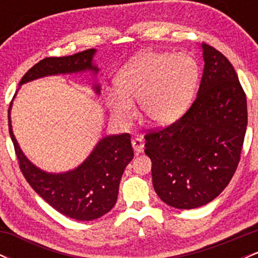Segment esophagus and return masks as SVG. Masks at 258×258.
Here are the masks:
<instances>
[{"label":"esophagus","instance_id":"esophagus-1","mask_svg":"<svg viewBox=\"0 0 258 258\" xmlns=\"http://www.w3.org/2000/svg\"><path fill=\"white\" fill-rule=\"evenodd\" d=\"M132 147L135 149V152L139 154L144 150V142L142 138H136L132 141Z\"/></svg>","mask_w":258,"mask_h":258}]
</instances>
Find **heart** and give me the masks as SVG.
<instances>
[{"mask_svg": "<svg viewBox=\"0 0 258 258\" xmlns=\"http://www.w3.org/2000/svg\"><path fill=\"white\" fill-rule=\"evenodd\" d=\"M199 78V64L188 53H141L116 74V92L108 93L106 105L117 122L128 126L136 116L132 100L138 99L150 122L168 125L189 108Z\"/></svg>", "mask_w": 258, "mask_h": 258, "instance_id": "b5f03b06", "label": "heart"}]
</instances>
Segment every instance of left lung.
Returning <instances> with one entry per match:
<instances>
[{
	"label": "left lung",
	"mask_w": 258,
	"mask_h": 258,
	"mask_svg": "<svg viewBox=\"0 0 258 258\" xmlns=\"http://www.w3.org/2000/svg\"><path fill=\"white\" fill-rule=\"evenodd\" d=\"M204 73L190 109L166 128L146 136L153 185L174 209L211 203L232 179L247 126L246 96L230 61L201 44Z\"/></svg>",
	"instance_id": "8db88e82"
}]
</instances>
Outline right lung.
<instances>
[{
    "mask_svg": "<svg viewBox=\"0 0 258 258\" xmlns=\"http://www.w3.org/2000/svg\"><path fill=\"white\" fill-rule=\"evenodd\" d=\"M96 53L97 49L91 48L69 57L44 58L23 76L19 87L46 76L88 72L97 75L99 69L93 61ZM92 90L99 96L100 85L93 82ZM12 104L13 100L8 109L10 135L20 170L32 189L53 209L73 220L92 221L108 214L116 204L123 171L133 159L131 136H104L78 167L67 172H47L32 164L19 147L12 128Z\"/></svg>",
    "mask_w": 258,
    "mask_h": 258,
    "instance_id": "add662e5",
    "label": "right lung"
}]
</instances>
